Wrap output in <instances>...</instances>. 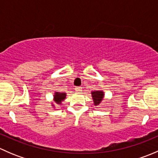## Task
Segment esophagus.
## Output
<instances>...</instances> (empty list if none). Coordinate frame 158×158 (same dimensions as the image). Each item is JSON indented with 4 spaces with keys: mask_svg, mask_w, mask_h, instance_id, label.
Instances as JSON below:
<instances>
[{
    "mask_svg": "<svg viewBox=\"0 0 158 158\" xmlns=\"http://www.w3.org/2000/svg\"><path fill=\"white\" fill-rule=\"evenodd\" d=\"M76 91L77 92H82V87H76Z\"/></svg>",
    "mask_w": 158,
    "mask_h": 158,
    "instance_id": "obj_1",
    "label": "esophagus"
}]
</instances>
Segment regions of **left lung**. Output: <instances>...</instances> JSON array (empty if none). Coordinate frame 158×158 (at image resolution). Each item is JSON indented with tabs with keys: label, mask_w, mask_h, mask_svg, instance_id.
<instances>
[{
	"label": "left lung",
	"mask_w": 158,
	"mask_h": 158,
	"mask_svg": "<svg viewBox=\"0 0 158 158\" xmlns=\"http://www.w3.org/2000/svg\"><path fill=\"white\" fill-rule=\"evenodd\" d=\"M91 94H92L94 105H95V106H98V105H100L103 98H104V92L102 90H95L91 92Z\"/></svg>",
	"instance_id": "1"
}]
</instances>
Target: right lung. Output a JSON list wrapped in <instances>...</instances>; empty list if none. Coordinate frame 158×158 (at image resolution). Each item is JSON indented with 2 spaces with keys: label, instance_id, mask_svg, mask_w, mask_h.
Masks as SVG:
<instances>
[{
  "label": "right lung",
  "instance_id": "1",
  "mask_svg": "<svg viewBox=\"0 0 158 158\" xmlns=\"http://www.w3.org/2000/svg\"><path fill=\"white\" fill-rule=\"evenodd\" d=\"M66 92H55L53 95V101L57 105H61L62 102L66 98ZM52 106L54 107V105L52 104Z\"/></svg>",
  "mask_w": 158,
  "mask_h": 158
}]
</instances>
